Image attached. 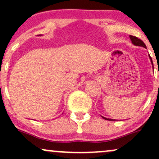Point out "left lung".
Returning <instances> with one entry per match:
<instances>
[{
	"label": "left lung",
	"mask_w": 159,
	"mask_h": 159,
	"mask_svg": "<svg viewBox=\"0 0 159 159\" xmlns=\"http://www.w3.org/2000/svg\"><path fill=\"white\" fill-rule=\"evenodd\" d=\"M129 37H130V39H131V41H132V44H133V45H136V46L143 47V48H147V46H146V45L144 44V43H143V41H142L141 39H138V37H136V36H131V35L129 36ZM149 59H150L151 63H152V68H153V63H152V58H151V57L149 56ZM102 117L103 119H105V120H110V121H113V120H113V119H109V118L104 117V116H102Z\"/></svg>",
	"instance_id": "1"
}]
</instances>
